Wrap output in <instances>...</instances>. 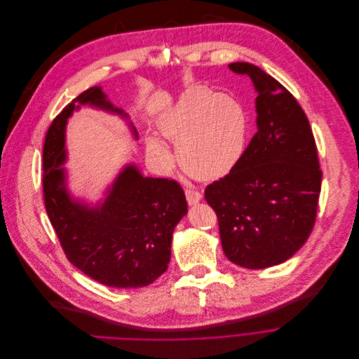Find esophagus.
<instances>
[{
    "label": "esophagus",
    "instance_id": "esophagus-1",
    "mask_svg": "<svg viewBox=\"0 0 359 359\" xmlns=\"http://www.w3.org/2000/svg\"><path fill=\"white\" fill-rule=\"evenodd\" d=\"M185 196H187V201L189 205H195L196 202H199L202 199V194L194 188H187Z\"/></svg>",
    "mask_w": 359,
    "mask_h": 359
}]
</instances>
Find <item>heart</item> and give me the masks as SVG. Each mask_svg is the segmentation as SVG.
Returning <instances> with one entry per match:
<instances>
[{
  "instance_id": "1",
  "label": "heart",
  "mask_w": 359,
  "mask_h": 359,
  "mask_svg": "<svg viewBox=\"0 0 359 359\" xmlns=\"http://www.w3.org/2000/svg\"><path fill=\"white\" fill-rule=\"evenodd\" d=\"M160 133L177 142L181 167L198 180H217L241 161L248 137V116L242 104L224 93L203 86L187 90L178 103L157 123ZM150 157L161 164L171 154L157 140L149 141Z\"/></svg>"
}]
</instances>
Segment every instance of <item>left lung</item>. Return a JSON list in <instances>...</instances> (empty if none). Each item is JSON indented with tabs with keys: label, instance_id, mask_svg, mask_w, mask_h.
<instances>
[{
	"label": "left lung",
	"instance_id": "obj_1",
	"mask_svg": "<svg viewBox=\"0 0 359 359\" xmlns=\"http://www.w3.org/2000/svg\"><path fill=\"white\" fill-rule=\"evenodd\" d=\"M256 89L257 131L238 165L205 189L226 257L246 269L290 259L309 239L321 177L316 140L294 96L260 67L235 62Z\"/></svg>",
	"mask_w": 359,
	"mask_h": 359
}]
</instances>
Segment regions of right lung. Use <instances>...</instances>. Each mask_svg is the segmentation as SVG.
Instances as JSON below:
<instances>
[{
  "label": "right lung",
  "mask_w": 359,
  "mask_h": 359,
  "mask_svg": "<svg viewBox=\"0 0 359 359\" xmlns=\"http://www.w3.org/2000/svg\"><path fill=\"white\" fill-rule=\"evenodd\" d=\"M90 104L128 117L102 92L90 88L52 121L43 144V199L49 221L67 260L90 278L116 289L144 287L168 267L172 232L187 215V199L174 180L142 177L126 165L102 203L89 206L66 189L65 128L78 110ZM131 126V124H130ZM135 138V128L131 127Z\"/></svg>",
  "instance_id": "add662e5"
}]
</instances>
